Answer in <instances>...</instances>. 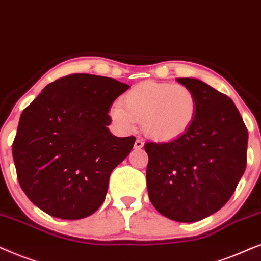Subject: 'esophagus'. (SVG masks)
Listing matches in <instances>:
<instances>
[{"mask_svg":"<svg viewBox=\"0 0 261 261\" xmlns=\"http://www.w3.org/2000/svg\"><path fill=\"white\" fill-rule=\"evenodd\" d=\"M143 145H144V142L142 141V140H140V138H137L136 141H135V149H141V148H143Z\"/></svg>","mask_w":261,"mask_h":261,"instance_id":"esophagus-1","label":"esophagus"}]
</instances>
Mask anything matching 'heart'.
<instances>
[{"label": "heart", "instance_id": "1", "mask_svg": "<svg viewBox=\"0 0 261 261\" xmlns=\"http://www.w3.org/2000/svg\"><path fill=\"white\" fill-rule=\"evenodd\" d=\"M121 103L111 106L109 116L121 133H133L137 120L149 138L172 142L184 136L197 116V98L189 87L144 81L131 87Z\"/></svg>", "mask_w": 261, "mask_h": 261}]
</instances>
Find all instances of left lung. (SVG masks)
Returning a JSON list of instances; mask_svg holds the SVG:
<instances>
[{
  "label": "left lung",
  "instance_id": "left-lung-1",
  "mask_svg": "<svg viewBox=\"0 0 261 261\" xmlns=\"http://www.w3.org/2000/svg\"><path fill=\"white\" fill-rule=\"evenodd\" d=\"M176 81L196 95L197 116L178 140L144 145L147 187L160 214L191 223L215 214L230 199L246 169L248 131L227 95L194 77Z\"/></svg>",
  "mask_w": 261,
  "mask_h": 261
}]
</instances>
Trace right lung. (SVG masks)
Returning <instances> with one entry per match:
<instances>
[{"instance_id": "right-lung-1", "label": "right lung", "mask_w": 261, "mask_h": 261, "mask_svg": "<svg viewBox=\"0 0 261 261\" xmlns=\"http://www.w3.org/2000/svg\"><path fill=\"white\" fill-rule=\"evenodd\" d=\"M128 88L111 77L72 74L47 85L23 110L13 159L34 205L62 220L88 217L101 206L111 173L136 141L107 127L111 105Z\"/></svg>"}]
</instances>
